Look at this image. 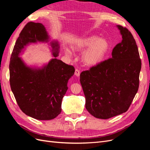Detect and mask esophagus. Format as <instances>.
I'll return each instance as SVG.
<instances>
[{"label":"esophagus","instance_id":"1","mask_svg":"<svg viewBox=\"0 0 150 150\" xmlns=\"http://www.w3.org/2000/svg\"><path fill=\"white\" fill-rule=\"evenodd\" d=\"M74 74L76 75V76H77V77H79V75H80V71H79V70H78V69H76L75 70Z\"/></svg>","mask_w":150,"mask_h":150}]
</instances>
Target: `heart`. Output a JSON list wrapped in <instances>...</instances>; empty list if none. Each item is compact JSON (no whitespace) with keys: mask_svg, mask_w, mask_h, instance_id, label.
<instances>
[{"mask_svg":"<svg viewBox=\"0 0 150 150\" xmlns=\"http://www.w3.org/2000/svg\"><path fill=\"white\" fill-rule=\"evenodd\" d=\"M76 51H86L82 55V60L85 64L93 66L100 63L109 49L108 40L103 38H98L96 35H91L78 40L72 46ZM67 57H71L72 53L69 49L65 50Z\"/></svg>","mask_w":150,"mask_h":150,"instance_id":"heart-1","label":"heart"}]
</instances>
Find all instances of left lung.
Masks as SVG:
<instances>
[{"label":"left lung","instance_id":"1","mask_svg":"<svg viewBox=\"0 0 150 150\" xmlns=\"http://www.w3.org/2000/svg\"><path fill=\"white\" fill-rule=\"evenodd\" d=\"M116 27L122 40L112 49L111 58L80 74L86 108L96 118L109 119L125 112L139 88L142 62L137 43L128 29Z\"/></svg>","mask_w":150,"mask_h":150}]
</instances>
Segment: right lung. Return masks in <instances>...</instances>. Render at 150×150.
Segmentation results:
<instances>
[{"mask_svg": "<svg viewBox=\"0 0 150 150\" xmlns=\"http://www.w3.org/2000/svg\"><path fill=\"white\" fill-rule=\"evenodd\" d=\"M38 42H49L54 58L40 68L29 67L20 55L27 45ZM59 49L44 25L33 22L25 25L13 47L9 64L11 90L22 112L34 119L51 120L61 112L68 81L75 69L57 59Z\"/></svg>", "mask_w": 150, "mask_h": 150, "instance_id": "obj_1", "label": "right lung"}]
</instances>
